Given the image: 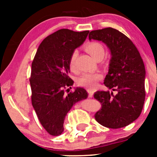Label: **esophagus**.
<instances>
[{"mask_svg": "<svg viewBox=\"0 0 157 157\" xmlns=\"http://www.w3.org/2000/svg\"><path fill=\"white\" fill-rule=\"evenodd\" d=\"M87 92L89 93V97H93V93H94V91L92 90H87Z\"/></svg>", "mask_w": 157, "mask_h": 157, "instance_id": "1", "label": "esophagus"}]
</instances>
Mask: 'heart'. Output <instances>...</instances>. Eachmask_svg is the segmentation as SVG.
Returning <instances> with one entry per match:
<instances>
[{
	"label": "heart",
	"instance_id": "1",
	"mask_svg": "<svg viewBox=\"0 0 157 157\" xmlns=\"http://www.w3.org/2000/svg\"><path fill=\"white\" fill-rule=\"evenodd\" d=\"M85 50L93 57L94 59H96L97 57L104 55L103 47L101 44L98 42H90L85 46ZM77 56V51H74L72 52L69 59V67L71 71H76V58ZM102 78V75L99 73H95V74H84L82 75L80 78L77 80V83L80 86H84V87L92 89L95 87L100 79Z\"/></svg>",
	"mask_w": 157,
	"mask_h": 157
}]
</instances>
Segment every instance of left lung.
I'll use <instances>...</instances> for the list:
<instances>
[{"label": "left lung", "mask_w": 157, "mask_h": 157, "mask_svg": "<svg viewBox=\"0 0 157 157\" xmlns=\"http://www.w3.org/2000/svg\"><path fill=\"white\" fill-rule=\"evenodd\" d=\"M89 39L102 41L111 52L104 84L113 92L97 91L94 98L102 104L95 119L109 128L125 127L140 116L145 100L144 64L138 50L125 35L113 28L93 30Z\"/></svg>", "instance_id": "8db88e82"}]
</instances>
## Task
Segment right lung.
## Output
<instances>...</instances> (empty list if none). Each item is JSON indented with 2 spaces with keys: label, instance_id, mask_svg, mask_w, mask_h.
Instances as JSON below:
<instances>
[{
  "label": "right lung",
  "instance_id": "right-lung-1",
  "mask_svg": "<svg viewBox=\"0 0 157 157\" xmlns=\"http://www.w3.org/2000/svg\"><path fill=\"white\" fill-rule=\"evenodd\" d=\"M89 33L58 30L42 41L32 63V104L42 127L52 136L62 134L67 112L88 96L81 87L70 92L74 81L68 73L71 54L83 43Z\"/></svg>",
  "mask_w": 157,
  "mask_h": 157
}]
</instances>
